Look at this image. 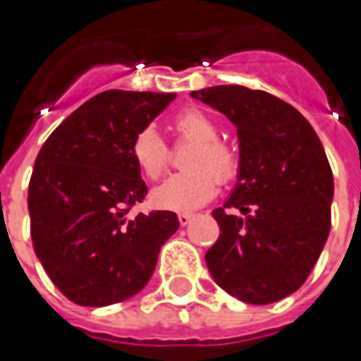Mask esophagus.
<instances>
[{"label":"esophagus","mask_w":361,"mask_h":361,"mask_svg":"<svg viewBox=\"0 0 361 361\" xmlns=\"http://www.w3.org/2000/svg\"><path fill=\"white\" fill-rule=\"evenodd\" d=\"M190 221H192V213H178V223H180L183 227H187Z\"/></svg>","instance_id":"1"}]
</instances>
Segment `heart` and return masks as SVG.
Returning <instances> with one entry per match:
<instances>
[{
  "instance_id": "1",
  "label": "heart",
  "mask_w": 361,
  "mask_h": 361,
  "mask_svg": "<svg viewBox=\"0 0 361 361\" xmlns=\"http://www.w3.org/2000/svg\"><path fill=\"white\" fill-rule=\"evenodd\" d=\"M174 130L197 140L187 159L190 171L173 174L150 192L154 207L164 211H192L216 195L219 180L237 174L239 159L235 150L219 140V126L202 110L188 108L176 114ZM132 159L146 178H159L166 164V145L154 128L146 126L134 134L130 145Z\"/></svg>"
}]
</instances>
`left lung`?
I'll use <instances>...</instances> for the list:
<instances>
[{
	"mask_svg": "<svg viewBox=\"0 0 361 361\" xmlns=\"http://www.w3.org/2000/svg\"><path fill=\"white\" fill-rule=\"evenodd\" d=\"M219 110L239 136L237 185L215 209L221 235L207 251L216 285L265 305L298 291L331 227L334 174L312 124L283 100L245 86L190 92Z\"/></svg>",
	"mask_w": 361,
	"mask_h": 361,
	"instance_id": "1",
	"label": "left lung"
}]
</instances>
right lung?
<instances>
[{
    "label": "right lung",
    "instance_id": "1",
    "mask_svg": "<svg viewBox=\"0 0 361 361\" xmlns=\"http://www.w3.org/2000/svg\"><path fill=\"white\" fill-rule=\"evenodd\" d=\"M174 96L102 92L63 120L35 159L27 192L35 255L78 305L104 307L136 295L178 229L171 211L128 216L148 192L132 138Z\"/></svg>",
    "mask_w": 361,
    "mask_h": 361
}]
</instances>
